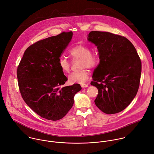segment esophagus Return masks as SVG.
Returning a JSON list of instances; mask_svg holds the SVG:
<instances>
[{"label":"esophagus","instance_id":"obj_1","mask_svg":"<svg viewBox=\"0 0 154 154\" xmlns=\"http://www.w3.org/2000/svg\"><path fill=\"white\" fill-rule=\"evenodd\" d=\"M81 86L82 88H87L88 86V84H85V83H83V84H81Z\"/></svg>","mask_w":154,"mask_h":154}]
</instances>
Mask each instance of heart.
<instances>
[{
  "label": "heart",
  "mask_w": 154,
  "mask_h": 154,
  "mask_svg": "<svg viewBox=\"0 0 154 154\" xmlns=\"http://www.w3.org/2000/svg\"><path fill=\"white\" fill-rule=\"evenodd\" d=\"M69 54L73 60H80V68L79 71L72 72L68 76V81L70 83H85L88 79L89 68H95L99 62V56L94 51H91V47L83 44L77 45L69 50ZM58 65L60 69L64 73H68L71 69L70 62L64 56H61L58 59Z\"/></svg>",
  "instance_id": "b5f03b06"
}]
</instances>
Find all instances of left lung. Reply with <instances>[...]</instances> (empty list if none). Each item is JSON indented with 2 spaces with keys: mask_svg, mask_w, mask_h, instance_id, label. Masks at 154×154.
Returning a JSON list of instances; mask_svg holds the SVG:
<instances>
[{
  "mask_svg": "<svg viewBox=\"0 0 154 154\" xmlns=\"http://www.w3.org/2000/svg\"><path fill=\"white\" fill-rule=\"evenodd\" d=\"M88 40L97 46L100 58L91 83L98 89L95 104L105 114L120 112L131 103L138 92L140 58L132 43L123 36L93 31Z\"/></svg>",
  "mask_w": 154,
  "mask_h": 154,
  "instance_id": "1",
  "label": "left lung"
}]
</instances>
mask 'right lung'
<instances>
[{"label": "right lung", "instance_id": "add662e5", "mask_svg": "<svg viewBox=\"0 0 154 154\" xmlns=\"http://www.w3.org/2000/svg\"><path fill=\"white\" fill-rule=\"evenodd\" d=\"M63 32L39 40L25 51L17 67V77L21 95L27 105L47 120L64 117L74 104L79 84L62 86L68 79L58 65V59L72 37Z\"/></svg>", "mask_w": 154, "mask_h": 154}]
</instances>
